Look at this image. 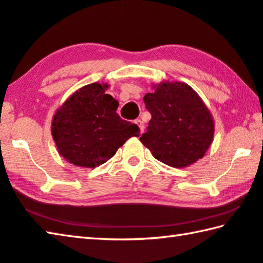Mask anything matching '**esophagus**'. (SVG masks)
Returning a JSON list of instances; mask_svg holds the SVG:
<instances>
[{
  "instance_id": "1",
  "label": "esophagus",
  "mask_w": 263,
  "mask_h": 263,
  "mask_svg": "<svg viewBox=\"0 0 263 263\" xmlns=\"http://www.w3.org/2000/svg\"><path fill=\"white\" fill-rule=\"evenodd\" d=\"M136 124L138 126H139V128H140V132L142 133L144 132V130H145V125H144V122L141 121V119H137L136 121Z\"/></svg>"
}]
</instances>
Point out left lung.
<instances>
[{"mask_svg":"<svg viewBox=\"0 0 263 263\" xmlns=\"http://www.w3.org/2000/svg\"><path fill=\"white\" fill-rule=\"evenodd\" d=\"M152 118L140 141L153 157L183 168L202 159L210 147L215 125L201 97L182 82H163L144 96Z\"/></svg>","mask_w":263,"mask_h":263,"instance_id":"8db88e82","label":"left lung"}]
</instances>
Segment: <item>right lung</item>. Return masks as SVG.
Listing matches in <instances>:
<instances>
[{
  "mask_svg": "<svg viewBox=\"0 0 263 263\" xmlns=\"http://www.w3.org/2000/svg\"><path fill=\"white\" fill-rule=\"evenodd\" d=\"M108 84L91 83L69 97L53 117L52 136L61 157L80 167L108 161L140 128L117 114L118 102L105 94Z\"/></svg>",
  "mask_w": 263,
  "mask_h": 263,
  "instance_id": "right-lung-1",
  "label": "right lung"
}]
</instances>
